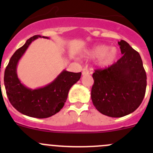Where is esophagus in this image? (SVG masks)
Segmentation results:
<instances>
[{
	"instance_id": "34e87169",
	"label": "esophagus",
	"mask_w": 153,
	"mask_h": 153,
	"mask_svg": "<svg viewBox=\"0 0 153 153\" xmlns=\"http://www.w3.org/2000/svg\"><path fill=\"white\" fill-rule=\"evenodd\" d=\"M88 74H89V69H88L87 68H84V69H83V71H82V75H88Z\"/></svg>"
}]
</instances>
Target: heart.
Wrapping results in <instances>:
<instances>
[{"label": "heart", "mask_w": 153, "mask_h": 153, "mask_svg": "<svg viewBox=\"0 0 153 153\" xmlns=\"http://www.w3.org/2000/svg\"><path fill=\"white\" fill-rule=\"evenodd\" d=\"M89 58H96V64L101 68L109 67L116 61L118 51L115 47H109L105 44L95 46L86 52Z\"/></svg>", "instance_id": "heart-1"}]
</instances>
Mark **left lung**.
Segmentation results:
<instances>
[{
    "mask_svg": "<svg viewBox=\"0 0 153 153\" xmlns=\"http://www.w3.org/2000/svg\"><path fill=\"white\" fill-rule=\"evenodd\" d=\"M123 56L109 67L96 69L91 98L103 115L120 118L133 112L142 102L146 75L139 53L127 42L118 41Z\"/></svg>",
    "mask_w": 153,
    "mask_h": 153,
    "instance_id": "left-lung-1",
    "label": "left lung"
}]
</instances>
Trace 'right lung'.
<instances>
[{
    "label": "right lung",
    "instance_id": "obj_1",
    "mask_svg": "<svg viewBox=\"0 0 153 153\" xmlns=\"http://www.w3.org/2000/svg\"><path fill=\"white\" fill-rule=\"evenodd\" d=\"M38 38L48 39L49 37L34 35L15 51L4 72V85L9 101L18 112L29 117L46 118L62 109L69 89L79 81L81 72L75 73L64 69L52 82L44 87L32 89L24 86L17 75V66L31 43Z\"/></svg>",
    "mask_w": 153,
    "mask_h": 153
}]
</instances>
